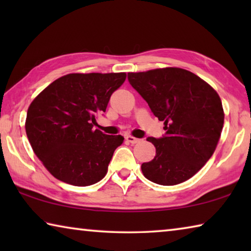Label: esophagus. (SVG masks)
<instances>
[{
  "label": "esophagus",
  "instance_id": "34e87169",
  "mask_svg": "<svg viewBox=\"0 0 251 251\" xmlns=\"http://www.w3.org/2000/svg\"><path fill=\"white\" fill-rule=\"evenodd\" d=\"M125 139H126V141L128 142V143H130V144H136V143L139 142L138 138H135V137H133V136H130V135L126 136Z\"/></svg>",
  "mask_w": 251,
  "mask_h": 251
}]
</instances>
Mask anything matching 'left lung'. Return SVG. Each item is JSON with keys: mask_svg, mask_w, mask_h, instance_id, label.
Wrapping results in <instances>:
<instances>
[{"mask_svg": "<svg viewBox=\"0 0 251 251\" xmlns=\"http://www.w3.org/2000/svg\"><path fill=\"white\" fill-rule=\"evenodd\" d=\"M127 78L166 130L159 138L147 137L156 155L142 164L144 176L164 186L192 178L214 154L222 134L220 97L205 80L177 67L128 73Z\"/></svg>", "mask_w": 251, "mask_h": 251, "instance_id": "1", "label": "left lung"}]
</instances>
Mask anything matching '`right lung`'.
<instances>
[{
	"label": "right lung",
	"mask_w": 251,
	"mask_h": 251,
	"mask_svg": "<svg viewBox=\"0 0 251 251\" xmlns=\"http://www.w3.org/2000/svg\"><path fill=\"white\" fill-rule=\"evenodd\" d=\"M125 73L69 74L50 84L27 109L25 129L35 155L58 180L96 184L107 173L121 135L94 129Z\"/></svg>",
	"instance_id": "1"
}]
</instances>
